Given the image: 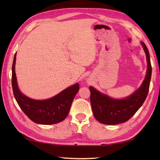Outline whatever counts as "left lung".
I'll use <instances>...</instances> for the list:
<instances>
[{"mask_svg": "<svg viewBox=\"0 0 160 160\" xmlns=\"http://www.w3.org/2000/svg\"><path fill=\"white\" fill-rule=\"evenodd\" d=\"M141 44L147 56L148 67L143 82L137 91L127 98L117 100L100 93L93 87H89L90 102L93 115L100 123L113 125L127 122L144 102L150 86L152 67L147 47L143 42Z\"/></svg>", "mask_w": 160, "mask_h": 160, "instance_id": "obj_1", "label": "left lung"}]
</instances>
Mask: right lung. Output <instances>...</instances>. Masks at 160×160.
I'll list each match as a JSON object with an SVG mask.
<instances>
[{"label":"right lung","mask_w":160,"mask_h":160,"mask_svg":"<svg viewBox=\"0 0 160 160\" xmlns=\"http://www.w3.org/2000/svg\"><path fill=\"white\" fill-rule=\"evenodd\" d=\"M15 53L12 64V84L13 96L21 110L30 120L40 124L59 123L67 118L71 103L79 91V84L67 88L54 97L45 100H36L25 96L20 92L15 73Z\"/></svg>","instance_id":"obj_1"}]
</instances>
